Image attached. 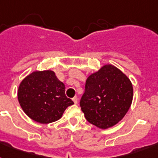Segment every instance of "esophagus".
<instances>
[{"label": "esophagus", "mask_w": 158, "mask_h": 158, "mask_svg": "<svg viewBox=\"0 0 158 158\" xmlns=\"http://www.w3.org/2000/svg\"><path fill=\"white\" fill-rule=\"evenodd\" d=\"M72 100H73V102H74V104L78 103V98H77V97H74V98H73V99H72Z\"/></svg>", "instance_id": "34e87169"}]
</instances>
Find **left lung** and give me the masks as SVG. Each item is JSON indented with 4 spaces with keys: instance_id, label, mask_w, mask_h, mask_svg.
I'll return each instance as SVG.
<instances>
[{
    "instance_id": "8db88e82",
    "label": "left lung",
    "mask_w": 158,
    "mask_h": 158,
    "mask_svg": "<svg viewBox=\"0 0 158 158\" xmlns=\"http://www.w3.org/2000/svg\"><path fill=\"white\" fill-rule=\"evenodd\" d=\"M133 94L127 75L113 64H104L88 77L81 110L89 123L106 130L124 118L132 103Z\"/></svg>"
}]
</instances>
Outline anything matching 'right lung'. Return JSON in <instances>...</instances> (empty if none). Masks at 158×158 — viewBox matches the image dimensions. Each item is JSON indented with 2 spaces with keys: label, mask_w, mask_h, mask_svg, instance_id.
Returning a JSON list of instances; mask_svg holds the SVG:
<instances>
[{
  "label": "right lung",
  "mask_w": 158,
  "mask_h": 158,
  "mask_svg": "<svg viewBox=\"0 0 158 158\" xmlns=\"http://www.w3.org/2000/svg\"><path fill=\"white\" fill-rule=\"evenodd\" d=\"M64 84L52 70H36L24 78L18 89V100L26 115L36 122L49 124L60 119L69 106Z\"/></svg>",
  "instance_id": "1"
}]
</instances>
